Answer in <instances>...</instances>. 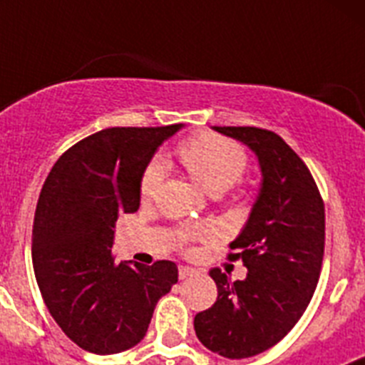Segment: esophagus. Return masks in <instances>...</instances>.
<instances>
[{
    "mask_svg": "<svg viewBox=\"0 0 365 365\" xmlns=\"http://www.w3.org/2000/svg\"><path fill=\"white\" fill-rule=\"evenodd\" d=\"M193 274H195V269H192V267H186V265L179 267V279H186L190 278V276H193Z\"/></svg>",
    "mask_w": 365,
    "mask_h": 365,
    "instance_id": "obj_1",
    "label": "esophagus"
}]
</instances>
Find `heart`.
I'll return each mask as SVG.
<instances>
[{
  "instance_id": "1",
  "label": "heart",
  "mask_w": 365,
  "mask_h": 365,
  "mask_svg": "<svg viewBox=\"0 0 365 365\" xmlns=\"http://www.w3.org/2000/svg\"><path fill=\"white\" fill-rule=\"evenodd\" d=\"M177 155L193 180L212 195L232 188L241 179L248 164L247 153L240 144L210 133L197 135L182 143L177 150ZM164 172L166 166L160 159H155L148 164L140 179L143 199L153 197Z\"/></svg>"
}]
</instances>
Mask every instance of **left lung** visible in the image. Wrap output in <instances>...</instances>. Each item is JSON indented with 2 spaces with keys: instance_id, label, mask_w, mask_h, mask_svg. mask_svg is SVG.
<instances>
[{
  "instance_id": "obj_1",
  "label": "left lung",
  "mask_w": 365,
  "mask_h": 365,
  "mask_svg": "<svg viewBox=\"0 0 365 365\" xmlns=\"http://www.w3.org/2000/svg\"><path fill=\"white\" fill-rule=\"evenodd\" d=\"M214 130L256 153L261 186L247 225L230 243L247 278L212 269L217 299L195 314L199 341L225 359H248L276 346L296 325L318 285L325 210L309 168L279 135L259 128Z\"/></svg>"
}]
</instances>
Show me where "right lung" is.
Returning a JSON list of instances; mask_svg holds the SVG:
<instances>
[{"label": "right lung", "mask_w": 365, "mask_h": 365, "mask_svg": "<svg viewBox=\"0 0 365 365\" xmlns=\"http://www.w3.org/2000/svg\"><path fill=\"white\" fill-rule=\"evenodd\" d=\"M180 128L102 130L69 148L45 179L32 227V267L54 322L89 353L137 346L157 302L177 283L173 261L117 265L111 248L118 214L138 210L144 170Z\"/></svg>", "instance_id": "add662e5"}]
</instances>
